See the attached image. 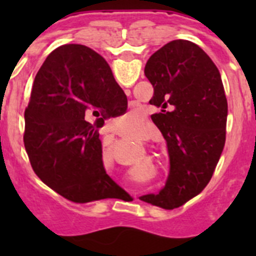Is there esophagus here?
I'll return each mask as SVG.
<instances>
[{
    "label": "esophagus",
    "mask_w": 256,
    "mask_h": 256,
    "mask_svg": "<svg viewBox=\"0 0 256 256\" xmlns=\"http://www.w3.org/2000/svg\"><path fill=\"white\" fill-rule=\"evenodd\" d=\"M126 94H130V90H126Z\"/></svg>",
    "instance_id": "34e87169"
}]
</instances>
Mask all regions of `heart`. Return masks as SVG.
<instances>
[{
	"instance_id": "obj_1",
	"label": "heart",
	"mask_w": 256,
	"mask_h": 256,
	"mask_svg": "<svg viewBox=\"0 0 256 256\" xmlns=\"http://www.w3.org/2000/svg\"><path fill=\"white\" fill-rule=\"evenodd\" d=\"M126 120L130 124V126H137L141 122V115L138 112H130L126 115Z\"/></svg>"
}]
</instances>
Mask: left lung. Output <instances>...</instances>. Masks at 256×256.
I'll return each mask as SVG.
<instances>
[{
	"mask_svg": "<svg viewBox=\"0 0 256 256\" xmlns=\"http://www.w3.org/2000/svg\"><path fill=\"white\" fill-rule=\"evenodd\" d=\"M144 76L154 87L151 115L166 141L169 174L159 194L142 196L174 209L209 183L226 142L227 98L220 73L198 44L172 40L150 56Z\"/></svg>",
	"mask_w": 256,
	"mask_h": 256,
	"instance_id": "left-lung-1",
	"label": "left lung"
}]
</instances>
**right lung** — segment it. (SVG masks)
Segmentation results:
<instances>
[{
    "label": "right lung",
    "mask_w": 256,
    "mask_h": 256,
    "mask_svg": "<svg viewBox=\"0 0 256 256\" xmlns=\"http://www.w3.org/2000/svg\"><path fill=\"white\" fill-rule=\"evenodd\" d=\"M126 96L105 58L64 44L38 70L26 108L24 144L40 180L73 202L126 194L104 168L98 130L126 112Z\"/></svg>",
    "instance_id": "obj_1"
}]
</instances>
